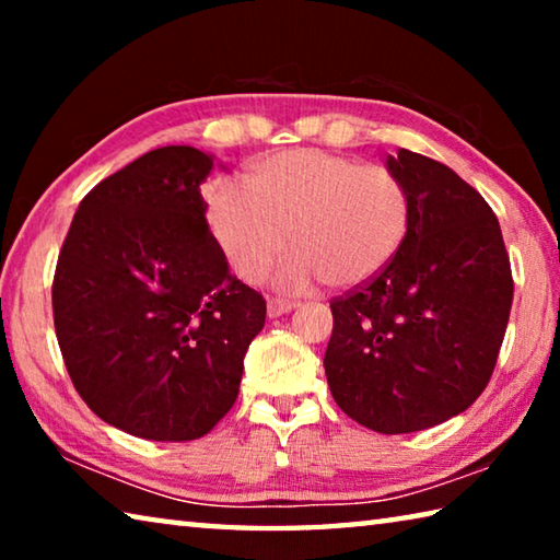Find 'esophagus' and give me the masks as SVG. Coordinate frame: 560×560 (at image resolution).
Returning a JSON list of instances; mask_svg holds the SVG:
<instances>
[{"label":"esophagus","mask_w":560,"mask_h":560,"mask_svg":"<svg viewBox=\"0 0 560 560\" xmlns=\"http://www.w3.org/2000/svg\"><path fill=\"white\" fill-rule=\"evenodd\" d=\"M293 308H296V303L287 301V299H269V303H267V314H269V318H279V316H283V314H291Z\"/></svg>","instance_id":"34e87169"}]
</instances>
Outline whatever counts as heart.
<instances>
[{
  "mask_svg": "<svg viewBox=\"0 0 560 560\" xmlns=\"http://www.w3.org/2000/svg\"><path fill=\"white\" fill-rule=\"evenodd\" d=\"M246 189L214 185L207 224L242 281H259L287 249L273 281L348 291L390 267L410 232V195L387 167L326 150H287L246 170Z\"/></svg>",
  "mask_w": 560,
  "mask_h": 560,
  "instance_id": "b5f03b06",
  "label": "heart"
}]
</instances>
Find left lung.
<instances>
[{
	"label": "left lung",
	"mask_w": 560,
	"mask_h": 560,
	"mask_svg": "<svg viewBox=\"0 0 560 560\" xmlns=\"http://www.w3.org/2000/svg\"><path fill=\"white\" fill-rule=\"evenodd\" d=\"M385 167L410 195V232L390 267L330 301L324 368L348 417L402 434L447 422L485 393L514 281L499 220L477 189L405 148Z\"/></svg>",
	"instance_id": "obj_1"
}]
</instances>
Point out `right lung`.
I'll return each mask as SVG.
<instances>
[{"instance_id":"right-lung-1","label":"right lung","mask_w":560,"mask_h":560,"mask_svg":"<svg viewBox=\"0 0 560 560\" xmlns=\"http://www.w3.org/2000/svg\"><path fill=\"white\" fill-rule=\"evenodd\" d=\"M212 167L214 155L189 145L132 160L83 197L56 264L66 371L83 402L132 438L210 432L267 318L207 226L200 185Z\"/></svg>"}]
</instances>
